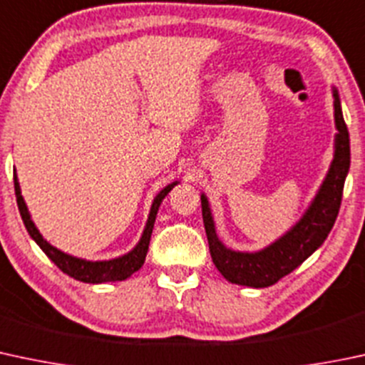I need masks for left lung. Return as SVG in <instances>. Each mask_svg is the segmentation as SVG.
<instances>
[{"label":"left lung","mask_w":365,"mask_h":365,"mask_svg":"<svg viewBox=\"0 0 365 365\" xmlns=\"http://www.w3.org/2000/svg\"><path fill=\"white\" fill-rule=\"evenodd\" d=\"M334 99V155L324 182L297 222L267 247L255 252L232 250L225 247L215 227L208 195L201 194L202 222L208 236L210 253L215 267L227 282L236 285L264 289L274 285L283 276L301 266L313 252L324 245L334 225L343 197L344 180L350 171V134L341 110L339 92L332 86Z\"/></svg>","instance_id":"obj_1"}]
</instances>
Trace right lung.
<instances>
[{"mask_svg":"<svg viewBox=\"0 0 365 365\" xmlns=\"http://www.w3.org/2000/svg\"><path fill=\"white\" fill-rule=\"evenodd\" d=\"M178 180L176 182L170 183L164 189H160V192L153 197L152 206H150V213H148L147 224H145L143 232H141L140 241L134 245L133 250H129L124 255L113 257V259H106V260H87L82 259V257H75L70 255V253L59 250L53 245L48 243L41 232L38 231L36 224L31 218V213L28 210V205H26L24 197H22L21 192V183H19V176L17 171H14V185H15V195H17V205H19V212H21L22 222H24L26 229H28L29 236L33 237L34 243L45 252V255L59 267L63 273H66L71 278L78 279V282L83 283H106V282H122V279H128L133 273H136L145 262V257H147L148 252V245H150V236L153 231V224H155V217L157 212H159L160 202L164 201L168 194L171 192L173 187L178 185Z\"/></svg>","mask_w":365,"mask_h":365,"instance_id":"obj_1","label":"right lung"}]
</instances>
